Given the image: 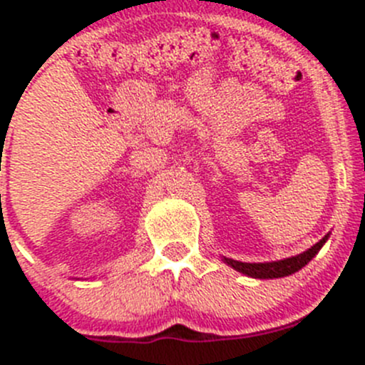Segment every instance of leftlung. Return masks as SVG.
Segmentation results:
<instances>
[{
  "instance_id": "obj_1",
  "label": "left lung",
  "mask_w": 365,
  "mask_h": 365,
  "mask_svg": "<svg viewBox=\"0 0 365 365\" xmlns=\"http://www.w3.org/2000/svg\"><path fill=\"white\" fill-rule=\"evenodd\" d=\"M329 235H325L324 240H320L314 247H311L309 250H305L303 254L294 257H287L282 261H272V263H243V261H235L225 257V263L235 269L237 272H243L250 278H259V279H270V278H283V276H289V274L298 272L302 267H305L312 257L318 254L324 243L327 241Z\"/></svg>"
}]
</instances>
